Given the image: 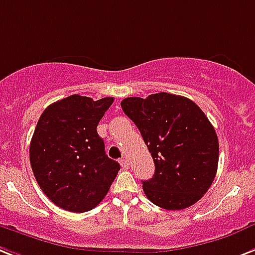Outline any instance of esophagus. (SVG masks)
Returning <instances> with one entry per match:
<instances>
[{
    "instance_id": "34e87169",
    "label": "esophagus",
    "mask_w": 255,
    "mask_h": 255,
    "mask_svg": "<svg viewBox=\"0 0 255 255\" xmlns=\"http://www.w3.org/2000/svg\"><path fill=\"white\" fill-rule=\"evenodd\" d=\"M121 166L124 168V170H128L129 168V163H128V160L124 158V159H121Z\"/></svg>"
}]
</instances>
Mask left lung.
<instances>
[{"label":"left lung","instance_id":"left-lung-1","mask_svg":"<svg viewBox=\"0 0 255 255\" xmlns=\"http://www.w3.org/2000/svg\"><path fill=\"white\" fill-rule=\"evenodd\" d=\"M144 138L155 166L144 193L166 210H183L206 193L217 175L219 141L213 124L193 101L160 92L121 102Z\"/></svg>","mask_w":255,"mask_h":255}]
</instances>
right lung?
I'll use <instances>...</instances> for the list:
<instances>
[{
    "instance_id": "1",
    "label": "right lung",
    "mask_w": 255,
    "mask_h": 255,
    "mask_svg": "<svg viewBox=\"0 0 255 255\" xmlns=\"http://www.w3.org/2000/svg\"><path fill=\"white\" fill-rule=\"evenodd\" d=\"M114 101L72 95L49 105L29 145L38 187L63 210L85 213L105 198L121 166L106 155L97 126Z\"/></svg>"
}]
</instances>
